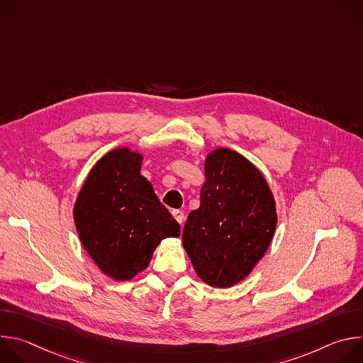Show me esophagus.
Returning a JSON list of instances; mask_svg holds the SVG:
<instances>
[{
  "label": "esophagus",
  "mask_w": 363,
  "mask_h": 363,
  "mask_svg": "<svg viewBox=\"0 0 363 363\" xmlns=\"http://www.w3.org/2000/svg\"><path fill=\"white\" fill-rule=\"evenodd\" d=\"M172 217L182 225V223H184V218H185V216H184V213L182 211H179V210H174L172 211Z\"/></svg>",
  "instance_id": "1"
}]
</instances>
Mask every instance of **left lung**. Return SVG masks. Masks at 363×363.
Wrapping results in <instances>:
<instances>
[{
  "label": "left lung",
  "instance_id": "obj_1",
  "mask_svg": "<svg viewBox=\"0 0 363 363\" xmlns=\"http://www.w3.org/2000/svg\"><path fill=\"white\" fill-rule=\"evenodd\" d=\"M199 198L182 231L184 247L199 279L231 287L251 273L272 242L277 224L273 194L242 155L220 147L205 161Z\"/></svg>",
  "mask_w": 363,
  "mask_h": 363
}]
</instances>
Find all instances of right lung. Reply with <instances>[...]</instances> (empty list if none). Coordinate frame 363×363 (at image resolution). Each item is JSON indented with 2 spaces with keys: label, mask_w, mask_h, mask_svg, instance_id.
<instances>
[{
  "label": "right lung",
  "mask_w": 363,
  "mask_h": 363,
  "mask_svg": "<svg viewBox=\"0 0 363 363\" xmlns=\"http://www.w3.org/2000/svg\"><path fill=\"white\" fill-rule=\"evenodd\" d=\"M142 155L121 147L106 153L90 171L74 203L80 241L97 267L125 281L145 270L157 245L181 234L139 174Z\"/></svg>",
  "instance_id": "1"
}]
</instances>
